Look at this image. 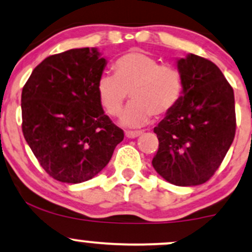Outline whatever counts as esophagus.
Segmentation results:
<instances>
[{"instance_id": "1", "label": "esophagus", "mask_w": 252, "mask_h": 252, "mask_svg": "<svg viewBox=\"0 0 252 252\" xmlns=\"http://www.w3.org/2000/svg\"><path fill=\"white\" fill-rule=\"evenodd\" d=\"M141 134H142V131H140V130H134V131H132V130H126V136L128 138H135L137 137V136H140Z\"/></svg>"}]
</instances>
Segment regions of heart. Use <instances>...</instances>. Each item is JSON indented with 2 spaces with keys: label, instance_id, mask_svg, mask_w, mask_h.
Returning a JSON list of instances; mask_svg holds the SVG:
<instances>
[{
  "label": "heart",
  "instance_id": "b5f03b06",
  "mask_svg": "<svg viewBox=\"0 0 252 252\" xmlns=\"http://www.w3.org/2000/svg\"><path fill=\"white\" fill-rule=\"evenodd\" d=\"M114 76L103 73L97 83L100 104L111 116H116L128 94L132 100L121 116L126 126H140L155 116H163L180 100L184 83L180 71L143 51H130L112 63Z\"/></svg>",
  "mask_w": 252,
  "mask_h": 252
}]
</instances>
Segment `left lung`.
<instances>
[{
    "label": "left lung",
    "mask_w": 252,
    "mask_h": 252,
    "mask_svg": "<svg viewBox=\"0 0 252 252\" xmlns=\"http://www.w3.org/2000/svg\"><path fill=\"white\" fill-rule=\"evenodd\" d=\"M182 96L154 128L158 149L153 167L176 186L212 178L236 134L235 94L218 66L195 54L178 60Z\"/></svg>",
    "instance_id": "obj_1"
}]
</instances>
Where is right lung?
<instances>
[{
  "label": "right lung",
  "instance_id": "1",
  "mask_svg": "<svg viewBox=\"0 0 252 252\" xmlns=\"http://www.w3.org/2000/svg\"><path fill=\"white\" fill-rule=\"evenodd\" d=\"M106 60L97 48L50 56L22 89V132L40 166L58 181L79 184L109 163L124 138L104 110L97 83Z\"/></svg>",
  "mask_w": 252,
  "mask_h": 252
}]
</instances>
